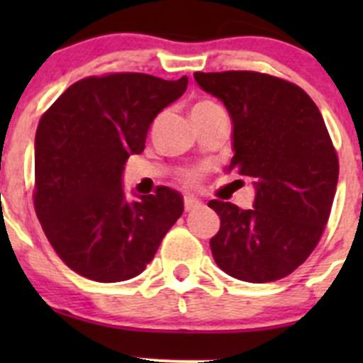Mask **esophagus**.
Returning <instances> with one entry per match:
<instances>
[{"instance_id":"obj_1","label":"esophagus","mask_w":363,"mask_h":363,"mask_svg":"<svg viewBox=\"0 0 363 363\" xmlns=\"http://www.w3.org/2000/svg\"><path fill=\"white\" fill-rule=\"evenodd\" d=\"M200 205H202V202H200V200H196V199H193V196H186V199H184L186 212L196 211V208H199Z\"/></svg>"}]
</instances>
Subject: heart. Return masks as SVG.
I'll list each match as a JSON object with an SVG mask.
<instances>
[{"label":"heart","instance_id":"obj_1","mask_svg":"<svg viewBox=\"0 0 363 363\" xmlns=\"http://www.w3.org/2000/svg\"><path fill=\"white\" fill-rule=\"evenodd\" d=\"M212 107H216V104H214V101L203 100V101H199V104H195V105H193L191 112H202V111H207V108H212ZM196 177H199V175H196V174H193V172H189V174H186V175H184V179H186V181H188V182H193V181H196Z\"/></svg>","mask_w":363,"mask_h":363}]
</instances>
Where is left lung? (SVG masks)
Instances as JSON below:
<instances>
[{"label":"left lung","mask_w":363,"mask_h":363,"mask_svg":"<svg viewBox=\"0 0 363 363\" xmlns=\"http://www.w3.org/2000/svg\"><path fill=\"white\" fill-rule=\"evenodd\" d=\"M205 93L232 119L228 172L251 177V208L221 200L208 207L221 219L211 251L221 270L246 283L286 277L314 251L330 216L339 160L309 94L258 72L195 73Z\"/></svg>","instance_id":"8db88e82"}]
</instances>
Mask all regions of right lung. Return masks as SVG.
Wrapping results in <instances>:
<instances>
[{
  "mask_svg": "<svg viewBox=\"0 0 363 363\" xmlns=\"http://www.w3.org/2000/svg\"><path fill=\"white\" fill-rule=\"evenodd\" d=\"M188 77L111 73L72 84L40 119L35 137V211L65 265L98 283L144 272L184 211L160 186L128 200L124 164L145 147L155 117L184 94Z\"/></svg>",
  "mask_w": 363,
  "mask_h": 363,
  "instance_id": "add662e5",
  "label": "right lung"
}]
</instances>
